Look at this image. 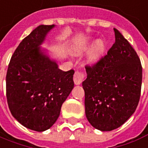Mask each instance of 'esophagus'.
Returning a JSON list of instances; mask_svg holds the SVG:
<instances>
[{"instance_id": "esophagus-1", "label": "esophagus", "mask_w": 148, "mask_h": 148, "mask_svg": "<svg viewBox=\"0 0 148 148\" xmlns=\"http://www.w3.org/2000/svg\"><path fill=\"white\" fill-rule=\"evenodd\" d=\"M84 78H85V75L82 72L77 70L75 71L74 73V76H73V80L75 82V85H80L82 82Z\"/></svg>"}]
</instances>
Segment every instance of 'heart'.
Returning <instances> with one entry per match:
<instances>
[{
    "label": "heart",
    "mask_w": 148,
    "mask_h": 148,
    "mask_svg": "<svg viewBox=\"0 0 148 148\" xmlns=\"http://www.w3.org/2000/svg\"><path fill=\"white\" fill-rule=\"evenodd\" d=\"M91 44H92V42L89 41L86 46H84V47H81V48L78 49V53H80L86 51L89 48ZM105 48H106V45H105V42L101 40H97L92 47V50H91L89 56H88V61L90 62H96L97 60H99V58L101 57V56L102 55L104 50H105Z\"/></svg>",
    "instance_id": "1"
}]
</instances>
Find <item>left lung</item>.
Instances as JSON below:
<instances>
[{
    "label": "left lung",
    "mask_w": 148,
    "mask_h": 148,
    "mask_svg": "<svg viewBox=\"0 0 148 148\" xmlns=\"http://www.w3.org/2000/svg\"><path fill=\"white\" fill-rule=\"evenodd\" d=\"M115 42L95 64L86 66L82 82L86 115L95 128L110 132L135 112L142 82L140 59L128 41L114 28Z\"/></svg>",
    "instance_id": "left-lung-1"
}]
</instances>
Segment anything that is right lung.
Instances as JSON below:
<instances>
[{
  "label": "right lung",
  "instance_id": "right-lung-1",
  "mask_svg": "<svg viewBox=\"0 0 148 148\" xmlns=\"http://www.w3.org/2000/svg\"><path fill=\"white\" fill-rule=\"evenodd\" d=\"M54 25H40L19 44L6 76L11 114L24 127L44 132L60 116L62 103L74 87V70L58 68L40 46Z\"/></svg>",
  "mask_w": 148,
  "mask_h": 148
}]
</instances>
